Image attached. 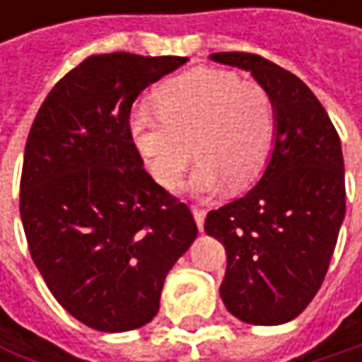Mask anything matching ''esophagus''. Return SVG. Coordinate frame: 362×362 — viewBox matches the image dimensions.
<instances>
[{
    "label": "esophagus",
    "instance_id": "1",
    "mask_svg": "<svg viewBox=\"0 0 362 362\" xmlns=\"http://www.w3.org/2000/svg\"><path fill=\"white\" fill-rule=\"evenodd\" d=\"M192 216H194V222H197L199 230H203V224H205V216H207V211H205L203 207L192 205Z\"/></svg>",
    "mask_w": 362,
    "mask_h": 362
}]
</instances>
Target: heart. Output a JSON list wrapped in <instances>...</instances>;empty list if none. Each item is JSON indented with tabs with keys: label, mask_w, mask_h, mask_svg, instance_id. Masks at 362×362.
Instances as JSON below:
<instances>
[{
	"label": "heart",
	"mask_w": 362,
	"mask_h": 362,
	"mask_svg": "<svg viewBox=\"0 0 362 362\" xmlns=\"http://www.w3.org/2000/svg\"><path fill=\"white\" fill-rule=\"evenodd\" d=\"M153 100L157 110H132L129 138L161 186L180 182L192 153L199 161L186 182L190 194H216L226 180L241 188L259 176L274 136V105L264 86L199 66L161 83Z\"/></svg>",
	"instance_id": "1"
}]
</instances>
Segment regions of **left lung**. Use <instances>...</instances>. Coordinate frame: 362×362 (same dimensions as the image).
Listing matches in <instances>:
<instances>
[{
	"mask_svg": "<svg viewBox=\"0 0 362 362\" xmlns=\"http://www.w3.org/2000/svg\"><path fill=\"white\" fill-rule=\"evenodd\" d=\"M216 62L250 71L274 105V148L252 190L207 214L205 233L226 250L220 298L250 325L296 319L317 296L346 216L339 136L310 88L245 52Z\"/></svg>",
	"mask_w": 362,
	"mask_h": 362,
	"instance_id": "8db88e82",
	"label": "left lung"
}]
</instances>
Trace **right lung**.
<instances>
[{
    "mask_svg": "<svg viewBox=\"0 0 362 362\" xmlns=\"http://www.w3.org/2000/svg\"><path fill=\"white\" fill-rule=\"evenodd\" d=\"M186 60L90 56L31 125L21 176L29 252L58 304L92 329L153 321L168 272L197 237L188 205L151 178L129 138L134 100Z\"/></svg>",
    "mask_w": 362,
    "mask_h": 362,
    "instance_id": "right-lung-1",
    "label": "right lung"
}]
</instances>
